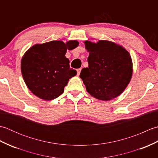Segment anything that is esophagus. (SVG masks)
Listing matches in <instances>:
<instances>
[{"mask_svg": "<svg viewBox=\"0 0 158 158\" xmlns=\"http://www.w3.org/2000/svg\"><path fill=\"white\" fill-rule=\"evenodd\" d=\"M81 69H78L77 70V75H79L80 73H81Z\"/></svg>", "mask_w": 158, "mask_h": 158, "instance_id": "esophagus-1", "label": "esophagus"}]
</instances>
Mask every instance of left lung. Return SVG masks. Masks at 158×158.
Wrapping results in <instances>:
<instances>
[{
    "mask_svg": "<svg viewBox=\"0 0 158 158\" xmlns=\"http://www.w3.org/2000/svg\"><path fill=\"white\" fill-rule=\"evenodd\" d=\"M89 53L88 68H83L79 77L90 95L101 100L119 96L130 81L132 61L129 52L116 43L100 40L97 43L84 42Z\"/></svg>",
    "mask_w": 158,
    "mask_h": 158,
    "instance_id": "left-lung-1",
    "label": "left lung"
}]
</instances>
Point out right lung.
Instances as JSON below:
<instances>
[{
	"mask_svg": "<svg viewBox=\"0 0 158 158\" xmlns=\"http://www.w3.org/2000/svg\"><path fill=\"white\" fill-rule=\"evenodd\" d=\"M79 45L77 41L64 43L52 41L31 47L22 57L21 71L23 80L33 94L45 100L58 98L71 77L77 75L66 58L67 49Z\"/></svg>",
	"mask_w": 158,
	"mask_h": 158,
	"instance_id": "1",
	"label": "right lung"
}]
</instances>
